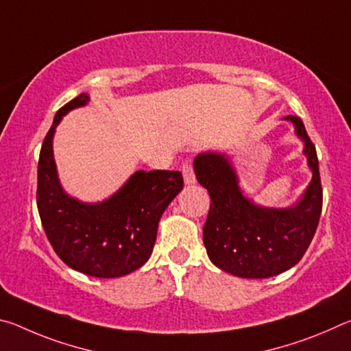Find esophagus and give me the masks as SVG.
Instances as JSON below:
<instances>
[{
	"label": "esophagus",
	"instance_id": "esophagus-1",
	"mask_svg": "<svg viewBox=\"0 0 351 351\" xmlns=\"http://www.w3.org/2000/svg\"><path fill=\"white\" fill-rule=\"evenodd\" d=\"M182 176H184V182H186V186H192V184L197 182L195 180V173L192 167H190V164H184L182 165Z\"/></svg>",
	"mask_w": 351,
	"mask_h": 351
}]
</instances>
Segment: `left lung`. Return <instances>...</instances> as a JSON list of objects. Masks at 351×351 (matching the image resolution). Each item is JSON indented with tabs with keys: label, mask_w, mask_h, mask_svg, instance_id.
<instances>
[{
	"label": "left lung",
	"mask_w": 351,
	"mask_h": 351,
	"mask_svg": "<svg viewBox=\"0 0 351 351\" xmlns=\"http://www.w3.org/2000/svg\"><path fill=\"white\" fill-rule=\"evenodd\" d=\"M297 138L304 142V154L311 181L295 204L265 207L246 197L240 187L229 154L203 152L193 159L198 182L207 189L212 204L207 215L203 241L217 268L241 278H268L293 268L304 257L316 234L322 212L316 148L306 134L304 122L287 116Z\"/></svg>",
	"instance_id": "8db88e82"
}]
</instances>
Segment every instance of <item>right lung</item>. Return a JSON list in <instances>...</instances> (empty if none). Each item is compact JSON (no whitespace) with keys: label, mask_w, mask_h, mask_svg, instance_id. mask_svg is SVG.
Returning <instances> with one entry per match:
<instances>
[{"label":"right lung","mask_w":351,"mask_h":351,"mask_svg":"<svg viewBox=\"0 0 351 351\" xmlns=\"http://www.w3.org/2000/svg\"><path fill=\"white\" fill-rule=\"evenodd\" d=\"M90 102L88 94L57 111L38 159L37 207L47 240L69 268L86 276L114 278L147 263L162 213L182 190L181 171L138 170L110 198L85 203L71 197L58 178L54 134L71 110Z\"/></svg>","instance_id":"obj_1"}]
</instances>
